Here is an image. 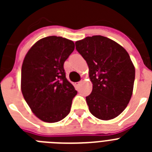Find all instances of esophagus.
<instances>
[{
	"label": "esophagus",
	"mask_w": 152,
	"mask_h": 152,
	"mask_svg": "<svg viewBox=\"0 0 152 152\" xmlns=\"http://www.w3.org/2000/svg\"><path fill=\"white\" fill-rule=\"evenodd\" d=\"M81 83H82V81H78V82L76 83V84H77V86H80L81 84Z\"/></svg>",
	"instance_id": "1"
}]
</instances>
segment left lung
Listing matches in <instances>:
<instances>
[{"instance_id":"8db88e82","label":"left lung","mask_w":152,"mask_h":152,"mask_svg":"<svg viewBox=\"0 0 152 152\" xmlns=\"http://www.w3.org/2000/svg\"><path fill=\"white\" fill-rule=\"evenodd\" d=\"M76 49L87 61L93 90L86 96L93 116L102 120L118 116L131 99L135 67L126 49L102 36L86 37L75 42Z\"/></svg>"}]
</instances>
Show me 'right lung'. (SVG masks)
<instances>
[{
  "label": "right lung",
  "mask_w": 152,
  "mask_h": 152,
  "mask_svg": "<svg viewBox=\"0 0 152 152\" xmlns=\"http://www.w3.org/2000/svg\"><path fill=\"white\" fill-rule=\"evenodd\" d=\"M74 49L72 40L48 36L36 42L24 58L22 94L31 110L43 122L60 121L71 110L77 92L67 80L64 63Z\"/></svg>",
  "instance_id": "1"
}]
</instances>
